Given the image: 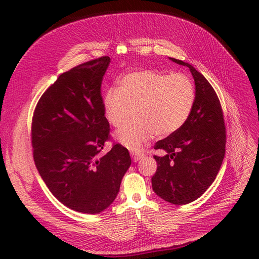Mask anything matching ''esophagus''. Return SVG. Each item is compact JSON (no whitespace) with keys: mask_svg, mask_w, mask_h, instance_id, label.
<instances>
[{"mask_svg":"<svg viewBox=\"0 0 259 259\" xmlns=\"http://www.w3.org/2000/svg\"><path fill=\"white\" fill-rule=\"evenodd\" d=\"M131 156H132L133 161L137 162V161H139L142 158H144V153L140 152V151H135V152L133 151V152H131Z\"/></svg>","mask_w":259,"mask_h":259,"instance_id":"34e87169","label":"esophagus"}]
</instances>
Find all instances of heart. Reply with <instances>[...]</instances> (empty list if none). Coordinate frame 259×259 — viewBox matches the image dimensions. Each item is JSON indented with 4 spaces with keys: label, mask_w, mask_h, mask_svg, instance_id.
<instances>
[{
    "label": "heart",
    "mask_w": 259,
    "mask_h": 259,
    "mask_svg": "<svg viewBox=\"0 0 259 259\" xmlns=\"http://www.w3.org/2000/svg\"><path fill=\"white\" fill-rule=\"evenodd\" d=\"M195 103V88L184 73L139 70L125 75L119 89L109 90L104 110L112 126L121 127L133 116L137 120L115 133L117 142L139 150L156 134L165 137L188 121Z\"/></svg>",
    "instance_id": "1"
}]
</instances>
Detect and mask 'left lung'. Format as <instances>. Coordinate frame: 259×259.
<instances>
[{"instance_id": "8db88e82", "label": "left lung", "mask_w": 259, "mask_h": 259, "mask_svg": "<svg viewBox=\"0 0 259 259\" xmlns=\"http://www.w3.org/2000/svg\"><path fill=\"white\" fill-rule=\"evenodd\" d=\"M170 59L189 68L195 84V103L183 126L154 145L155 150H164L165 155H153L158 168L151 182L160 198L184 205L200 198L215 180L226 152V127L213 86L191 65Z\"/></svg>"}]
</instances>
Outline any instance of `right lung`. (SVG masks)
<instances>
[{
  "instance_id": "obj_1",
  "label": "right lung",
  "mask_w": 259,
  "mask_h": 259,
  "mask_svg": "<svg viewBox=\"0 0 259 259\" xmlns=\"http://www.w3.org/2000/svg\"><path fill=\"white\" fill-rule=\"evenodd\" d=\"M108 56L76 66L58 76L37 101L31 124L35 166L62 204L97 214L116 198L132 160L128 150L112 144L105 116L101 83Z\"/></svg>"
}]
</instances>
